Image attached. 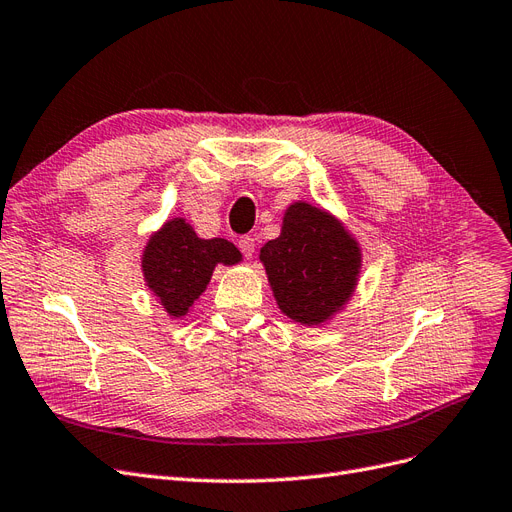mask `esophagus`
<instances>
[{
    "label": "esophagus",
    "instance_id": "esophagus-1",
    "mask_svg": "<svg viewBox=\"0 0 512 512\" xmlns=\"http://www.w3.org/2000/svg\"><path fill=\"white\" fill-rule=\"evenodd\" d=\"M238 246H240V251H242L244 257H253V253H255V238L253 236H242L238 240Z\"/></svg>",
    "mask_w": 512,
    "mask_h": 512
}]
</instances>
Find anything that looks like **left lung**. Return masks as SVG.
I'll return each instance as SVG.
<instances>
[{
	"label": "left lung",
	"instance_id": "obj_1",
	"mask_svg": "<svg viewBox=\"0 0 512 512\" xmlns=\"http://www.w3.org/2000/svg\"><path fill=\"white\" fill-rule=\"evenodd\" d=\"M280 310L304 325H318L352 295L361 253L356 242L318 208L297 202L282 232L261 249Z\"/></svg>",
	"mask_w": 512,
	"mask_h": 512
}]
</instances>
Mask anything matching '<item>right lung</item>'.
Returning <instances> with one entry per match:
<instances>
[{
	"instance_id": "obj_1",
	"label": "right lung",
	"mask_w": 512,
	"mask_h": 512,
	"mask_svg": "<svg viewBox=\"0 0 512 512\" xmlns=\"http://www.w3.org/2000/svg\"><path fill=\"white\" fill-rule=\"evenodd\" d=\"M240 261V251L223 238L202 240L183 219L168 221L151 236L143 255V274L170 316H183L206 289L217 263Z\"/></svg>"
}]
</instances>
